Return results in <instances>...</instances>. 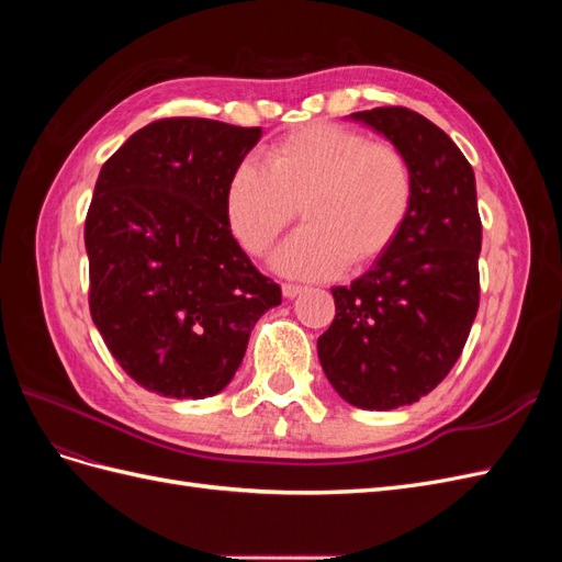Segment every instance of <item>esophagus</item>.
<instances>
[{
	"label": "esophagus",
	"mask_w": 562,
	"mask_h": 562,
	"mask_svg": "<svg viewBox=\"0 0 562 562\" xmlns=\"http://www.w3.org/2000/svg\"><path fill=\"white\" fill-rule=\"evenodd\" d=\"M302 291H304L302 285H295V283H283V297H288V300L297 297Z\"/></svg>",
	"instance_id": "1"
}]
</instances>
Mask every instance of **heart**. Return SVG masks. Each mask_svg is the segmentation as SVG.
Here are the masks:
<instances>
[{
	"label": "heart",
	"mask_w": 562,
	"mask_h": 562,
	"mask_svg": "<svg viewBox=\"0 0 562 562\" xmlns=\"http://www.w3.org/2000/svg\"><path fill=\"white\" fill-rule=\"evenodd\" d=\"M415 182L405 155L389 143L335 124H310L267 145L265 168L234 166L225 217L255 258L279 241L300 213L304 225L277 255L285 277H333L363 269L391 250L413 211Z\"/></svg>",
	"instance_id": "obj_1"
}]
</instances>
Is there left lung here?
Instances as JSON below:
<instances>
[{
    "label": "left lung",
    "mask_w": 562,
    "mask_h": 562,
    "mask_svg": "<svg viewBox=\"0 0 562 562\" xmlns=\"http://www.w3.org/2000/svg\"><path fill=\"white\" fill-rule=\"evenodd\" d=\"M398 147L415 199L391 250L351 285H335V318L318 337L333 389L363 411H394L436 389L479 312L481 215L473 168L446 131L407 108L349 114Z\"/></svg>",
    "instance_id": "1"
}]
</instances>
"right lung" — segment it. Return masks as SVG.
<instances>
[{
    "mask_svg": "<svg viewBox=\"0 0 562 562\" xmlns=\"http://www.w3.org/2000/svg\"><path fill=\"white\" fill-rule=\"evenodd\" d=\"M262 138L213 119H159L100 168L87 215L89 307L131 380L209 398L239 370L250 330L281 304L225 217V187Z\"/></svg>",
    "mask_w": 562,
    "mask_h": 562,
    "instance_id": "1",
    "label": "right lung"
}]
</instances>
